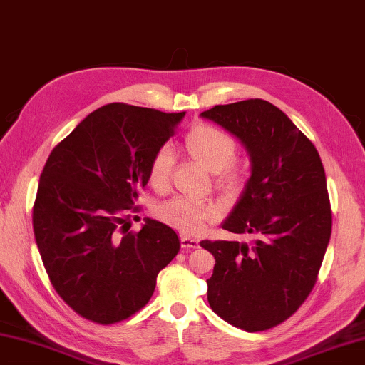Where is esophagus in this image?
<instances>
[{
	"label": "esophagus",
	"instance_id": "obj_1",
	"mask_svg": "<svg viewBox=\"0 0 365 365\" xmlns=\"http://www.w3.org/2000/svg\"><path fill=\"white\" fill-rule=\"evenodd\" d=\"M180 242H182L183 248H198L200 247V240L190 239V237H182Z\"/></svg>",
	"mask_w": 365,
	"mask_h": 365
}]
</instances>
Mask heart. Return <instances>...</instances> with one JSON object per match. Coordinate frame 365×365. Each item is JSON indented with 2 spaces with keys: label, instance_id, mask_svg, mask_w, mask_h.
Returning a JSON list of instances; mask_svg holds the SVG:
<instances>
[{
  "label": "heart",
  "instance_id": "1",
  "mask_svg": "<svg viewBox=\"0 0 365 365\" xmlns=\"http://www.w3.org/2000/svg\"><path fill=\"white\" fill-rule=\"evenodd\" d=\"M188 154L210 172L217 173V185L224 190H237L244 182V167L234 158L237 143L229 133L217 126L200 123L185 136ZM173 170V153L169 146H162L149 160L148 178L151 187L165 190L170 183ZM159 216L164 222L180 230L182 234L196 235L217 217V207L205 201L173 198L159 206Z\"/></svg>",
  "mask_w": 365,
  "mask_h": 365
}]
</instances>
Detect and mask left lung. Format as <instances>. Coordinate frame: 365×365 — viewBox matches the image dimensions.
Returning a JSON list of instances; mask_svg holds the SVG:
<instances>
[{"instance_id":"left-lung-1","label":"left lung","mask_w":365,"mask_h":365,"mask_svg":"<svg viewBox=\"0 0 365 365\" xmlns=\"http://www.w3.org/2000/svg\"><path fill=\"white\" fill-rule=\"evenodd\" d=\"M201 117L244 144L252 173L222 229L252 242L203 240L216 259L207 302L230 325L264 331L287 320L317 282L331 235L318 151L284 112L262 99L216 106Z\"/></svg>"}]
</instances>
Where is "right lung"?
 I'll use <instances>...</instances> for the list:
<instances>
[{
	"label": "right lung",
	"mask_w": 365,
	"mask_h": 365,
	"mask_svg": "<svg viewBox=\"0 0 365 365\" xmlns=\"http://www.w3.org/2000/svg\"><path fill=\"white\" fill-rule=\"evenodd\" d=\"M185 117L108 103L50 153L34 203V235L51 286L81 317L112 325L149 302L180 250L169 225L146 217L128 232L149 160Z\"/></svg>",
	"instance_id": "obj_1"
}]
</instances>
